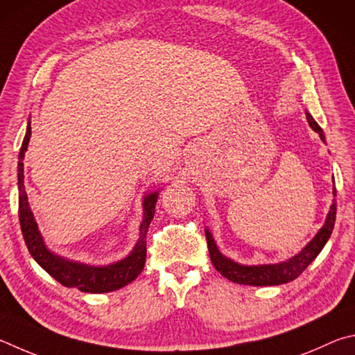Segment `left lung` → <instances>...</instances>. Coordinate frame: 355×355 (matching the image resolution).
I'll return each mask as SVG.
<instances>
[{
	"label": "left lung",
	"mask_w": 355,
	"mask_h": 355,
	"mask_svg": "<svg viewBox=\"0 0 355 355\" xmlns=\"http://www.w3.org/2000/svg\"><path fill=\"white\" fill-rule=\"evenodd\" d=\"M307 121L315 132H318L320 139L324 141V134H322V129L318 126V123L313 120V116L306 112ZM334 196H337V190H335V182H334ZM335 215H337V202L335 200L332 201L331 210H329L327 218L324 225L315 235L313 240L310 243L302 248L300 254H296L295 257L288 259L287 262L275 263V265H240L234 260L227 259L223 256L216 248L212 234H210L206 229V240H207V248L210 254V260H212L214 266L216 271L220 272L221 276H225L231 282H237L241 285H254V287H265V285H281L295 281V279L302 275V271L307 268V266L313 262L316 256L321 252L322 248L327 243L329 237H331L332 229L335 225Z\"/></svg>",
	"instance_id": "obj_1"
}]
</instances>
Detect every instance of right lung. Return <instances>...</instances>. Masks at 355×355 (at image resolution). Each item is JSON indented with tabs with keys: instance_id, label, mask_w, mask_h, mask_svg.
<instances>
[{
	"instance_id": "1",
	"label": "right lung",
	"mask_w": 355,
	"mask_h": 355,
	"mask_svg": "<svg viewBox=\"0 0 355 355\" xmlns=\"http://www.w3.org/2000/svg\"><path fill=\"white\" fill-rule=\"evenodd\" d=\"M29 124L31 121L28 123L26 135H24L20 154H18V159H20L18 160V218H20L24 243H26L31 256L59 284L65 285L68 288H78L84 291V293H107V291H114L130 284L140 275L146 262V234L149 225H151V220L154 218L155 202H157L159 193L154 191V193H149L143 200V221L140 225V237L132 252L126 259L105 266H90L55 256L43 243L34 215L29 209L28 195L24 191L23 159L31 137Z\"/></svg>"
}]
</instances>
